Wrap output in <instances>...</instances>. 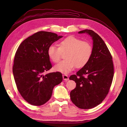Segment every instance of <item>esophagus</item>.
I'll use <instances>...</instances> for the list:
<instances>
[{
	"label": "esophagus",
	"instance_id": "obj_1",
	"mask_svg": "<svg viewBox=\"0 0 127 127\" xmlns=\"http://www.w3.org/2000/svg\"><path fill=\"white\" fill-rule=\"evenodd\" d=\"M63 77L64 80L65 81H67L68 80H69V78H68V76L67 75L64 74L63 76Z\"/></svg>",
	"mask_w": 127,
	"mask_h": 127
}]
</instances>
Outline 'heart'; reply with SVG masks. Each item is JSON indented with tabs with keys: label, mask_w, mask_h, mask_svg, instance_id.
<instances>
[{
	"label": "heart",
	"mask_w": 127,
	"mask_h": 127,
	"mask_svg": "<svg viewBox=\"0 0 127 127\" xmlns=\"http://www.w3.org/2000/svg\"><path fill=\"white\" fill-rule=\"evenodd\" d=\"M64 60L55 67L56 71L68 73L75 67L82 68L89 62L93 53V47L90 42L83 41L75 36H69L61 40L59 47L50 45L47 51L48 57L53 63H58L60 60L62 53Z\"/></svg>",
	"instance_id": "1"
}]
</instances>
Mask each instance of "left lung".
<instances>
[{
  "instance_id": "8db88e82",
  "label": "left lung",
  "mask_w": 127,
  "mask_h": 127,
  "mask_svg": "<svg viewBox=\"0 0 127 127\" xmlns=\"http://www.w3.org/2000/svg\"><path fill=\"white\" fill-rule=\"evenodd\" d=\"M78 33H87L93 40V53L85 66L70 76L76 83L70 92L72 102L82 109H90L101 103L108 94L114 76L112 57L104 42L91 30Z\"/></svg>"
}]
</instances>
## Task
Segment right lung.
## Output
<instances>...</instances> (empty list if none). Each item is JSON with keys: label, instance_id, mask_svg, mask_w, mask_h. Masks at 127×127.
<instances>
[{"label": "right lung", "instance_id": "right-lung-1", "mask_svg": "<svg viewBox=\"0 0 127 127\" xmlns=\"http://www.w3.org/2000/svg\"><path fill=\"white\" fill-rule=\"evenodd\" d=\"M62 37L40 31L23 41L17 50L13 66L15 82L19 93L30 104H44L51 98L54 87L63 81L60 72L43 75L52 67L48 49Z\"/></svg>", "mask_w": 127, "mask_h": 127}]
</instances>
